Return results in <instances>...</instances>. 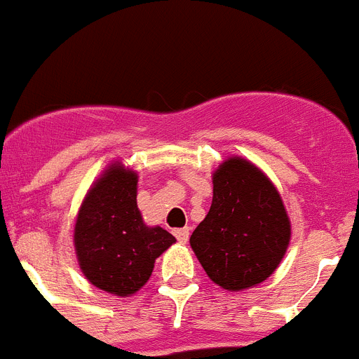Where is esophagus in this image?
I'll use <instances>...</instances> for the list:
<instances>
[{"instance_id": "esophagus-1", "label": "esophagus", "mask_w": 359, "mask_h": 359, "mask_svg": "<svg viewBox=\"0 0 359 359\" xmlns=\"http://www.w3.org/2000/svg\"><path fill=\"white\" fill-rule=\"evenodd\" d=\"M174 236H176V239L180 241V243L185 244L190 237V230L189 228H177V230H174Z\"/></svg>"}]
</instances>
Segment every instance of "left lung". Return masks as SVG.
Listing matches in <instances>:
<instances>
[{"instance_id":"left-lung-1","label":"left lung","mask_w":359,"mask_h":359,"mask_svg":"<svg viewBox=\"0 0 359 359\" xmlns=\"http://www.w3.org/2000/svg\"><path fill=\"white\" fill-rule=\"evenodd\" d=\"M290 236L273 183L255 165L230 158L215 170L212 207L190 236V246L215 284L239 291L273 273Z\"/></svg>"}]
</instances>
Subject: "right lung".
Wrapping results in <instances>:
<instances>
[{"instance_id": "1", "label": "right lung", "mask_w": 359, "mask_h": 359, "mask_svg": "<svg viewBox=\"0 0 359 359\" xmlns=\"http://www.w3.org/2000/svg\"><path fill=\"white\" fill-rule=\"evenodd\" d=\"M136 174L111 165L86 196L75 224V252L86 278L128 297L149 280L154 261L176 243L160 226H145L136 205Z\"/></svg>"}]
</instances>
